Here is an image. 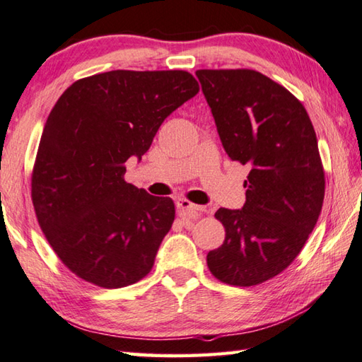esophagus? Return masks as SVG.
Segmentation results:
<instances>
[{
	"mask_svg": "<svg viewBox=\"0 0 362 362\" xmlns=\"http://www.w3.org/2000/svg\"><path fill=\"white\" fill-rule=\"evenodd\" d=\"M176 208H178V213H180V216H182V219H184V217H189V219H192V217L200 216L204 211L203 206H199V204H195V203L189 202L186 199L178 200V203H176Z\"/></svg>",
	"mask_w": 362,
	"mask_h": 362,
	"instance_id": "1",
	"label": "esophagus"
}]
</instances>
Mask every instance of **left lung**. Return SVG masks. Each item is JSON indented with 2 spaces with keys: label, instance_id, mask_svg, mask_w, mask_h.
I'll return each instance as SVG.
<instances>
[{
  "label": "left lung",
  "instance_id": "left-lung-1",
  "mask_svg": "<svg viewBox=\"0 0 362 362\" xmlns=\"http://www.w3.org/2000/svg\"><path fill=\"white\" fill-rule=\"evenodd\" d=\"M231 160L249 165L243 209L219 208L221 247L206 263L217 281L254 287L295 262L318 221L325 170L304 105L254 69L197 71Z\"/></svg>",
  "mask_w": 362,
  "mask_h": 362
}]
</instances>
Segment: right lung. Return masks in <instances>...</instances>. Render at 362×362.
<instances>
[{
	"label": "right lung",
	"mask_w": 362,
	"mask_h": 362,
	"mask_svg": "<svg viewBox=\"0 0 362 362\" xmlns=\"http://www.w3.org/2000/svg\"><path fill=\"white\" fill-rule=\"evenodd\" d=\"M200 91L186 71H110L67 88L31 173L37 222L67 269L102 288L141 281L175 221L170 197L124 181L170 113Z\"/></svg>",
	"instance_id": "right-lung-1"
}]
</instances>
